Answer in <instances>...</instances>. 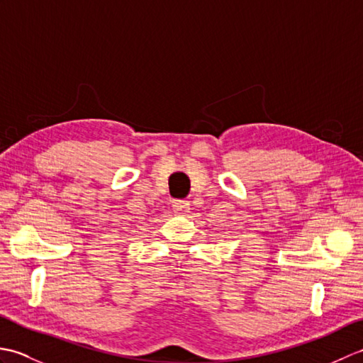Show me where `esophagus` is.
Listing matches in <instances>:
<instances>
[{"instance_id":"obj_1","label":"esophagus","mask_w":363,"mask_h":363,"mask_svg":"<svg viewBox=\"0 0 363 363\" xmlns=\"http://www.w3.org/2000/svg\"><path fill=\"white\" fill-rule=\"evenodd\" d=\"M173 209L174 212H189L190 211V201L187 199H173Z\"/></svg>"}]
</instances>
